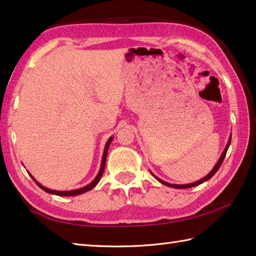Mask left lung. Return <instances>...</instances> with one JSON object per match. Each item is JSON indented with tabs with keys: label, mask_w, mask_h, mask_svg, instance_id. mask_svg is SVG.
<instances>
[{
	"label": "left lung",
	"mask_w": 256,
	"mask_h": 256,
	"mask_svg": "<svg viewBox=\"0 0 256 256\" xmlns=\"http://www.w3.org/2000/svg\"><path fill=\"white\" fill-rule=\"evenodd\" d=\"M230 138H232V136H230V140H228V143H227V146H226V148H225V150H224V152H222V154L220 156V160H218V162L216 164V166H214L212 168V170L210 171V172H209L206 176H204L202 179H200V180H198V181H196V182H192V184H168V182H166V181H162L161 179H159V178H156V176H154V178H156V180L158 181H160L161 184H166V186H168V187H172V188H176V189H186V188H192V187H194V186H198V184H202V182H205V181H207V180H209L212 178V176L215 174L216 172H217V170L220 169V166H222V161H224V159H225V156H226V153H227V150H228V146H230Z\"/></svg>",
	"instance_id": "1"
}]
</instances>
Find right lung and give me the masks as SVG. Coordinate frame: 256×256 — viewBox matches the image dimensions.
<instances>
[{"label":"right lung","instance_id":"add662e5","mask_svg":"<svg viewBox=\"0 0 256 256\" xmlns=\"http://www.w3.org/2000/svg\"><path fill=\"white\" fill-rule=\"evenodd\" d=\"M112 140H113V138H108V141L106 142V146H105V150H104V154H103V159H102V164H100V172L97 174V176H96V178L92 181V182L90 184H87V186H85V187H82V188H80V189H75V190H69V192H58V190H51V189H48V188H46V187H44L42 184H40L38 181H36L34 176H32L31 174V176H32V179H34L36 182V184L39 186V187L42 189V190H44L46 192H49V194H57V196H78V194H84V192H90V190H92V188L95 187V186L98 184V181L100 180V178H102V174H103V172H104V169H105V164H106V156H108V148H110V142H112Z\"/></svg>","mask_w":256,"mask_h":256}]
</instances>
